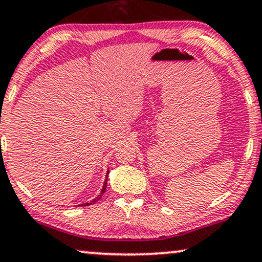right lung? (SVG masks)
<instances>
[{
  "mask_svg": "<svg viewBox=\"0 0 262 262\" xmlns=\"http://www.w3.org/2000/svg\"><path fill=\"white\" fill-rule=\"evenodd\" d=\"M107 175H108V170H107ZM107 175H106V179H105V183H104V186H102V188H101V192H100V194H98V197L97 198H94V200H93L91 203H84V204H81V205H91V204H93V203H95V202H98L99 200H101V197H102V194L105 193V191H106V184H107Z\"/></svg>",
  "mask_w": 262,
  "mask_h": 262,
  "instance_id": "add662e5",
  "label": "right lung"
}]
</instances>
